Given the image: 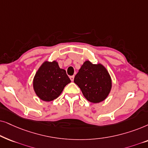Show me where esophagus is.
<instances>
[{
	"label": "esophagus",
	"mask_w": 148,
	"mask_h": 148,
	"mask_svg": "<svg viewBox=\"0 0 148 148\" xmlns=\"http://www.w3.org/2000/svg\"><path fill=\"white\" fill-rule=\"evenodd\" d=\"M70 80H72V81H74V76H70Z\"/></svg>",
	"instance_id": "1"
}]
</instances>
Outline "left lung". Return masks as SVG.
<instances>
[{
    "mask_svg": "<svg viewBox=\"0 0 148 148\" xmlns=\"http://www.w3.org/2000/svg\"><path fill=\"white\" fill-rule=\"evenodd\" d=\"M74 83L79 86L88 101L97 103L109 95L112 86L111 76L101 64H94L86 60L74 77Z\"/></svg>",
    "mask_w": 148,
    "mask_h": 148,
    "instance_id": "obj_1",
    "label": "left lung"
}]
</instances>
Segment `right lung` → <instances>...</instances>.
Wrapping results in <instances>:
<instances>
[{"label": "right lung", "instance_id": "obj_1", "mask_svg": "<svg viewBox=\"0 0 148 148\" xmlns=\"http://www.w3.org/2000/svg\"><path fill=\"white\" fill-rule=\"evenodd\" d=\"M70 82L66 70L60 68L56 60H46L35 74L33 88L39 99L51 101L60 95L65 86Z\"/></svg>", "mask_w": 148, "mask_h": 148}]
</instances>
